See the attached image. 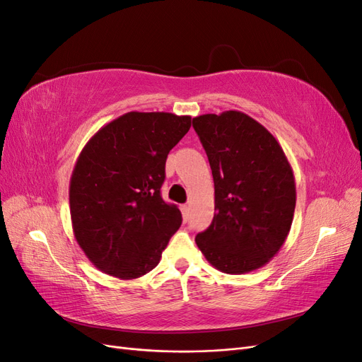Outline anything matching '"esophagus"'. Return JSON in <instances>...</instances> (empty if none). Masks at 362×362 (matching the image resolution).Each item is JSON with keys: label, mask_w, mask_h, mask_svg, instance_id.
I'll list each match as a JSON object with an SVG mask.
<instances>
[{"label": "esophagus", "mask_w": 362, "mask_h": 362, "mask_svg": "<svg viewBox=\"0 0 362 362\" xmlns=\"http://www.w3.org/2000/svg\"><path fill=\"white\" fill-rule=\"evenodd\" d=\"M181 211H182L184 221L187 222V221H189V216H190V206H189V205H182V206H181Z\"/></svg>", "instance_id": "obj_1"}]
</instances>
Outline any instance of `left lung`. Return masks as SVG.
<instances>
[{
    "label": "left lung",
    "mask_w": 362,
    "mask_h": 362,
    "mask_svg": "<svg viewBox=\"0 0 362 362\" xmlns=\"http://www.w3.org/2000/svg\"><path fill=\"white\" fill-rule=\"evenodd\" d=\"M193 128L211 166L216 211L194 242L217 270H257L290 233L296 206L290 163L278 140L242 112L193 117Z\"/></svg>",
    "instance_id": "left-lung-1"
}]
</instances>
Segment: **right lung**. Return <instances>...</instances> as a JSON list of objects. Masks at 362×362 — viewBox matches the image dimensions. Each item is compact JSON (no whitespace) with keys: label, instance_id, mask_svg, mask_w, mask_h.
<instances>
[{"label":"right lung","instance_id":"right-lung-1","mask_svg":"<svg viewBox=\"0 0 362 362\" xmlns=\"http://www.w3.org/2000/svg\"><path fill=\"white\" fill-rule=\"evenodd\" d=\"M190 116L129 112L87 141L69 184L76 243L101 272L136 279L154 269L182 217L160 189L170 149L187 134Z\"/></svg>","mask_w":362,"mask_h":362}]
</instances>
